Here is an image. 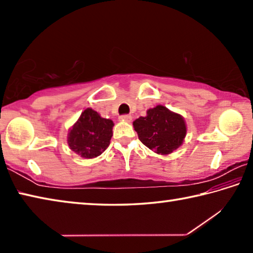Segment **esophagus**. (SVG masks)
Segmentation results:
<instances>
[{"mask_svg":"<svg viewBox=\"0 0 253 253\" xmlns=\"http://www.w3.org/2000/svg\"><path fill=\"white\" fill-rule=\"evenodd\" d=\"M119 119H122V121H124V122L129 123L131 121V116L130 115H122V116L119 117Z\"/></svg>","mask_w":253,"mask_h":253,"instance_id":"esophagus-1","label":"esophagus"}]
</instances>
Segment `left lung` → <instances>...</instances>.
Instances as JSON below:
<instances>
[{
    "label": "left lung",
    "mask_w": 253,
    "mask_h": 253,
    "mask_svg": "<svg viewBox=\"0 0 253 253\" xmlns=\"http://www.w3.org/2000/svg\"><path fill=\"white\" fill-rule=\"evenodd\" d=\"M132 125L140 142L162 155L181 146L186 135L185 122L181 115L161 105L148 109L146 116L136 119Z\"/></svg>",
    "instance_id": "obj_1"
}]
</instances>
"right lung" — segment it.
<instances>
[{
    "instance_id": "add662e5",
    "label": "right lung",
    "mask_w": 253,
    "mask_h": 253,
    "mask_svg": "<svg viewBox=\"0 0 253 253\" xmlns=\"http://www.w3.org/2000/svg\"><path fill=\"white\" fill-rule=\"evenodd\" d=\"M113 127V121L101 118L97 111L87 108L70 129L68 144L81 157H97L109 146Z\"/></svg>"
}]
</instances>
